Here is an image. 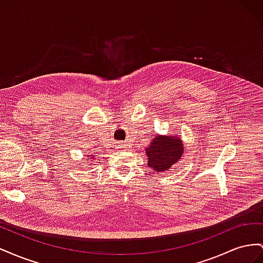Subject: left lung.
Here are the masks:
<instances>
[{
  "mask_svg": "<svg viewBox=\"0 0 263 263\" xmlns=\"http://www.w3.org/2000/svg\"><path fill=\"white\" fill-rule=\"evenodd\" d=\"M147 164L155 172L168 171L176 164L184 153L183 141L177 135H156L150 145L145 149Z\"/></svg>",
  "mask_w": 263,
  "mask_h": 263,
  "instance_id": "obj_1",
  "label": "left lung"
}]
</instances>
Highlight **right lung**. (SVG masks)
Here are the masks:
<instances>
[{"mask_svg":"<svg viewBox=\"0 0 263 263\" xmlns=\"http://www.w3.org/2000/svg\"><path fill=\"white\" fill-rule=\"evenodd\" d=\"M92 157H94V155H89V156H86V159H95V158H92ZM87 168H89V166H87Z\"/></svg>","mask_w":263,"mask_h":263,"instance_id":"obj_1","label":"right lung"}]
</instances>
